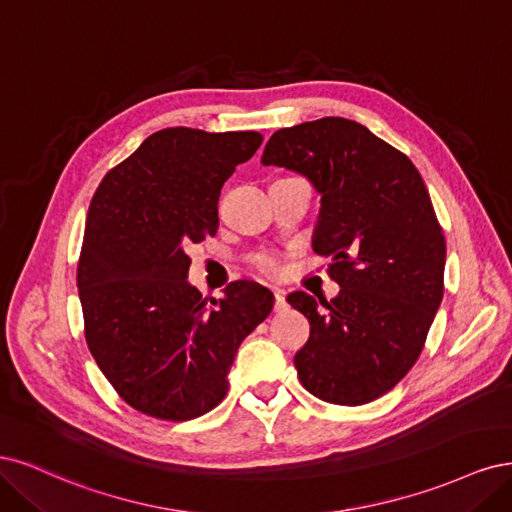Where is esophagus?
<instances>
[{
	"label": "esophagus",
	"instance_id": "esophagus-1",
	"mask_svg": "<svg viewBox=\"0 0 512 512\" xmlns=\"http://www.w3.org/2000/svg\"><path fill=\"white\" fill-rule=\"evenodd\" d=\"M285 306H287V302H285V289L276 287L274 289V310H283Z\"/></svg>",
	"mask_w": 512,
	"mask_h": 512
}]
</instances>
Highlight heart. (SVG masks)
<instances>
[{"mask_svg":"<svg viewBox=\"0 0 512 512\" xmlns=\"http://www.w3.org/2000/svg\"><path fill=\"white\" fill-rule=\"evenodd\" d=\"M261 268H263V270H274V261L268 259V257L261 259Z\"/></svg>","mask_w":512,"mask_h":512,"instance_id":"heart-1","label":"heart"}]
</instances>
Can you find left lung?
Returning a JSON list of instances; mask_svg holds the SVG:
<instances>
[{"mask_svg": "<svg viewBox=\"0 0 512 512\" xmlns=\"http://www.w3.org/2000/svg\"><path fill=\"white\" fill-rule=\"evenodd\" d=\"M261 163L302 174L321 195L312 249L332 257L340 285L329 302L287 295L310 323L293 357L302 385L340 406L381 398L415 366L444 293L447 244L421 174L342 117L274 131Z\"/></svg>", "mask_w": 512, "mask_h": 512, "instance_id": "1", "label": "left lung"}]
</instances>
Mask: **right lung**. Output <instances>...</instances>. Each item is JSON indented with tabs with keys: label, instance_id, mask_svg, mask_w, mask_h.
I'll return each instance as SVG.
<instances>
[{
	"label": "right lung",
	"instance_id": "obj_1",
	"mask_svg": "<svg viewBox=\"0 0 512 512\" xmlns=\"http://www.w3.org/2000/svg\"><path fill=\"white\" fill-rule=\"evenodd\" d=\"M259 131L168 127L97 187L78 261L89 351L136 410L187 421L217 406L240 342L274 295L236 280L206 304L189 280L187 246L219 229V195L261 146Z\"/></svg>",
	"mask_w": 512,
	"mask_h": 512
}]
</instances>
